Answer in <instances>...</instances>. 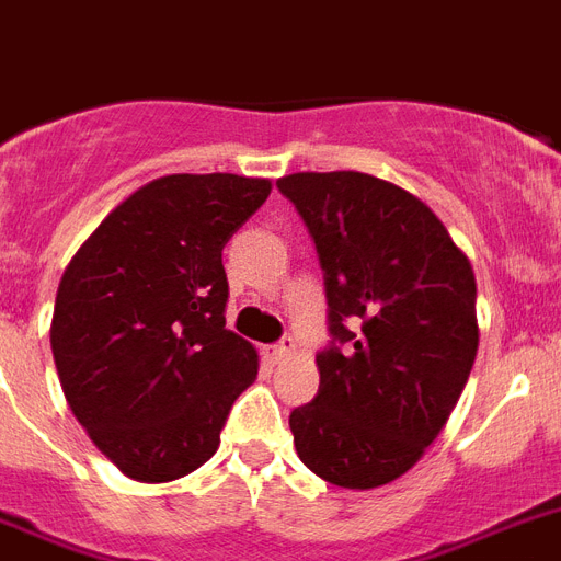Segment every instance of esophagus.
<instances>
[{
  "instance_id": "esophagus-1",
  "label": "esophagus",
  "mask_w": 561,
  "mask_h": 561,
  "mask_svg": "<svg viewBox=\"0 0 561 561\" xmlns=\"http://www.w3.org/2000/svg\"><path fill=\"white\" fill-rule=\"evenodd\" d=\"M291 355H295V341H291V337H284V341L275 346H266V360H270L272 367H277V364L289 360Z\"/></svg>"
}]
</instances>
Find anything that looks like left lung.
Instances as JSON below:
<instances>
[{
  "instance_id": "left-lung-1",
  "label": "left lung",
  "mask_w": 561,
  "mask_h": 561,
  "mask_svg": "<svg viewBox=\"0 0 561 561\" xmlns=\"http://www.w3.org/2000/svg\"><path fill=\"white\" fill-rule=\"evenodd\" d=\"M321 257L332 346L312 404L291 410L300 461L373 490L404 476L450 419L479 350L476 275L407 188L360 171L277 180Z\"/></svg>"
}]
</instances>
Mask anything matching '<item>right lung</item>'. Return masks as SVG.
<instances>
[{"label": "right lung", "mask_w": 561, "mask_h": 561, "mask_svg": "<svg viewBox=\"0 0 561 561\" xmlns=\"http://www.w3.org/2000/svg\"><path fill=\"white\" fill-rule=\"evenodd\" d=\"M240 174H169L125 197L65 266L50 353L65 401L128 479L206 465L257 350L226 330L224 247L270 197Z\"/></svg>", "instance_id": "obj_1"}]
</instances>
